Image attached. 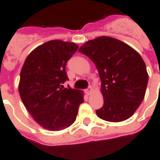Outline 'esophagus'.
Wrapping results in <instances>:
<instances>
[{
  "instance_id": "34e87169",
  "label": "esophagus",
  "mask_w": 160,
  "mask_h": 160,
  "mask_svg": "<svg viewBox=\"0 0 160 160\" xmlns=\"http://www.w3.org/2000/svg\"><path fill=\"white\" fill-rule=\"evenodd\" d=\"M92 87H89L88 88L86 89V93H87V95H90V94L92 93Z\"/></svg>"
}]
</instances>
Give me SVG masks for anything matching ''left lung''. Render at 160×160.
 I'll list each match as a JSON object with an SVG mask.
<instances>
[{
	"mask_svg": "<svg viewBox=\"0 0 160 160\" xmlns=\"http://www.w3.org/2000/svg\"><path fill=\"white\" fill-rule=\"evenodd\" d=\"M96 65L104 96L98 117L108 122H122L134 114L143 101L148 82L140 54L120 40L99 37L79 49Z\"/></svg>",
	"mask_w": 160,
	"mask_h": 160,
	"instance_id": "obj_1",
	"label": "left lung"
}]
</instances>
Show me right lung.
I'll return each instance as SVG.
<instances>
[{"mask_svg":"<svg viewBox=\"0 0 160 160\" xmlns=\"http://www.w3.org/2000/svg\"><path fill=\"white\" fill-rule=\"evenodd\" d=\"M78 48L73 42L51 40L30 53L22 67L19 95L33 119L45 129L71 126L83 103L80 91L62 86L68 80L67 62Z\"/></svg>","mask_w":160,"mask_h":160,"instance_id":"1","label":"right lung"}]
</instances>
